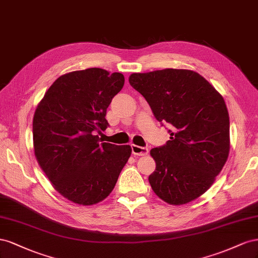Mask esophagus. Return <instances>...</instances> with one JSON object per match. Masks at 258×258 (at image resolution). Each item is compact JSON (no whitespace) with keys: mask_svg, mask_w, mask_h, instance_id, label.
Masks as SVG:
<instances>
[{"mask_svg":"<svg viewBox=\"0 0 258 258\" xmlns=\"http://www.w3.org/2000/svg\"><path fill=\"white\" fill-rule=\"evenodd\" d=\"M131 147L132 152H133V154H136V156H146L148 153V148H146V147H141L137 145H131Z\"/></svg>","mask_w":258,"mask_h":258,"instance_id":"obj_1","label":"esophagus"}]
</instances>
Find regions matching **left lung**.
Wrapping results in <instances>:
<instances>
[{"instance_id": "1", "label": "left lung", "mask_w": 258, "mask_h": 258, "mask_svg": "<svg viewBox=\"0 0 258 258\" xmlns=\"http://www.w3.org/2000/svg\"><path fill=\"white\" fill-rule=\"evenodd\" d=\"M130 84L148 102L156 119L171 125L165 145L152 148L156 171L149 182L170 204L203 195L229 154V114L225 100L199 73L164 69L133 73Z\"/></svg>"}]
</instances>
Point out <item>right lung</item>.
Masks as SVG:
<instances>
[{
  "instance_id": "1",
  "label": "right lung",
  "mask_w": 258,
  "mask_h": 258,
  "mask_svg": "<svg viewBox=\"0 0 258 258\" xmlns=\"http://www.w3.org/2000/svg\"><path fill=\"white\" fill-rule=\"evenodd\" d=\"M124 76L100 68L73 71L51 84L33 116L36 160L68 200L92 205L106 199L132 153L128 145L102 143L107 108Z\"/></svg>"
}]
</instances>
